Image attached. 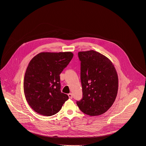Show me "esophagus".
<instances>
[{"label":"esophagus","mask_w":146,"mask_h":146,"mask_svg":"<svg viewBox=\"0 0 146 146\" xmlns=\"http://www.w3.org/2000/svg\"><path fill=\"white\" fill-rule=\"evenodd\" d=\"M68 97H69V98L72 99V98H73V95H72V94H71V93L68 94Z\"/></svg>","instance_id":"1"}]
</instances>
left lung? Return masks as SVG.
Masks as SVG:
<instances>
[{
    "label": "left lung",
    "mask_w": 146,
    "mask_h": 146,
    "mask_svg": "<svg viewBox=\"0 0 146 146\" xmlns=\"http://www.w3.org/2000/svg\"><path fill=\"white\" fill-rule=\"evenodd\" d=\"M78 56L83 97L77 105L88 115H102L111 107L117 96L116 70L110 59L95 50L79 52Z\"/></svg>",
    "instance_id": "left-lung-1"
}]
</instances>
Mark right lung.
Instances as JSON below:
<instances>
[{"label": "right lung", "instance_id": "right-lung-1", "mask_svg": "<svg viewBox=\"0 0 146 146\" xmlns=\"http://www.w3.org/2000/svg\"><path fill=\"white\" fill-rule=\"evenodd\" d=\"M73 57L71 52H41L30 60L24 75V92L35 112L54 115L69 99L60 91L59 75Z\"/></svg>", "mask_w": 146, "mask_h": 146}]
</instances>
